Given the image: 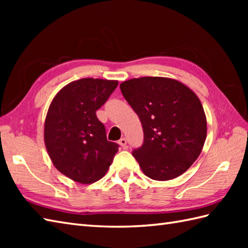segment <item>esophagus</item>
<instances>
[{
	"instance_id": "esophagus-1",
	"label": "esophagus",
	"mask_w": 248,
	"mask_h": 248,
	"mask_svg": "<svg viewBox=\"0 0 248 248\" xmlns=\"http://www.w3.org/2000/svg\"><path fill=\"white\" fill-rule=\"evenodd\" d=\"M118 144H119L121 147H124V148H125V146H127V140H125L124 138H121V139L118 140Z\"/></svg>"
}]
</instances>
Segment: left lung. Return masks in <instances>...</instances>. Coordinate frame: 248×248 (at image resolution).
<instances>
[{"label":"left lung","mask_w":248,"mask_h":248,"mask_svg":"<svg viewBox=\"0 0 248 248\" xmlns=\"http://www.w3.org/2000/svg\"><path fill=\"white\" fill-rule=\"evenodd\" d=\"M120 91L143 125L144 143L132 152L143 172L157 181L186 172L207 138V118L196 93L162 77L131 78Z\"/></svg>","instance_id":"left-lung-1"}]
</instances>
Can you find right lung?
<instances>
[{
	"mask_svg": "<svg viewBox=\"0 0 248 248\" xmlns=\"http://www.w3.org/2000/svg\"><path fill=\"white\" fill-rule=\"evenodd\" d=\"M117 85L118 81L85 78L67 84L52 100L45 120V145L56 170L73 181L100 180L118 151L96 115Z\"/></svg>",
	"mask_w": 248,
	"mask_h": 248,
	"instance_id": "obj_1",
	"label": "right lung"
}]
</instances>
